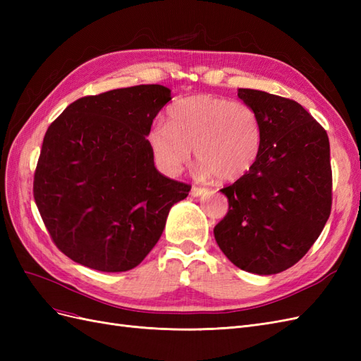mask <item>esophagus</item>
I'll use <instances>...</instances> for the list:
<instances>
[{
    "mask_svg": "<svg viewBox=\"0 0 361 361\" xmlns=\"http://www.w3.org/2000/svg\"><path fill=\"white\" fill-rule=\"evenodd\" d=\"M204 192V188H199V187H192L191 188V195L192 197H200V195Z\"/></svg>",
    "mask_w": 361,
    "mask_h": 361,
    "instance_id": "34e87169",
    "label": "esophagus"
}]
</instances>
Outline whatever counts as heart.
<instances>
[{
    "instance_id": "obj_1",
    "label": "heart",
    "mask_w": 361,
    "mask_h": 361,
    "mask_svg": "<svg viewBox=\"0 0 361 361\" xmlns=\"http://www.w3.org/2000/svg\"><path fill=\"white\" fill-rule=\"evenodd\" d=\"M262 128L250 105L212 94H195L174 104L167 123H155L147 146L157 167L178 176L188 166L192 149L204 178L241 179L259 157Z\"/></svg>"
}]
</instances>
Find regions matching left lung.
Listing matches in <instances>:
<instances>
[{
    "mask_svg": "<svg viewBox=\"0 0 361 361\" xmlns=\"http://www.w3.org/2000/svg\"><path fill=\"white\" fill-rule=\"evenodd\" d=\"M262 128L251 170L221 192L228 212L214 228L227 259L243 271L271 276L307 253L331 212L330 141L292 99L239 89Z\"/></svg>",
    "mask_w": 361,
    "mask_h": 361,
    "instance_id": "1",
    "label": "left lung"
}]
</instances>
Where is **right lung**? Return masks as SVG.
Returning <instances> with one entry per match:
<instances>
[{
	"label": "right lung",
	"instance_id": "1",
	"mask_svg": "<svg viewBox=\"0 0 361 361\" xmlns=\"http://www.w3.org/2000/svg\"><path fill=\"white\" fill-rule=\"evenodd\" d=\"M171 90L135 85L71 104L48 128L35 200L54 244L102 272L135 268L162 235L190 185L161 174L147 133Z\"/></svg>",
	"mask_w": 361,
	"mask_h": 361
}]
</instances>
